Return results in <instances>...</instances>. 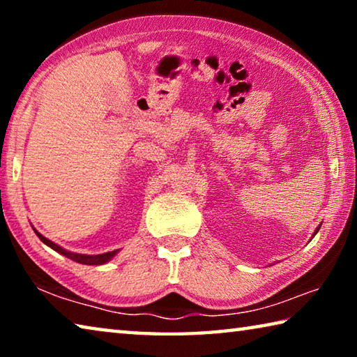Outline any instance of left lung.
Returning a JSON list of instances; mask_svg holds the SVG:
<instances>
[{
	"label": "left lung",
	"instance_id": "8db88e82",
	"mask_svg": "<svg viewBox=\"0 0 357 357\" xmlns=\"http://www.w3.org/2000/svg\"><path fill=\"white\" fill-rule=\"evenodd\" d=\"M318 229H319V227H318V228H317V231H315V233H313V236H315V234H317V233H318Z\"/></svg>",
	"mask_w": 357,
	"mask_h": 357
}]
</instances>
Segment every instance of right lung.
<instances>
[{
	"label": "right lung",
	"instance_id": "1",
	"mask_svg": "<svg viewBox=\"0 0 357 357\" xmlns=\"http://www.w3.org/2000/svg\"><path fill=\"white\" fill-rule=\"evenodd\" d=\"M34 233L38 234V238L42 241V243L47 244L48 247H52L53 250H56L58 253H61V255L68 257V258H70V259H74V261H77V263H82V264H88V266H94V264H104V263H107V261H110V259H112V258H113V257L116 255V253H118V250L107 252V253H100V255H82V253H72V252L64 250L63 247H59L58 244L52 243L50 239L44 238V236H42L40 233L36 231V229H34Z\"/></svg>",
	"mask_w": 357,
	"mask_h": 357
}]
</instances>
